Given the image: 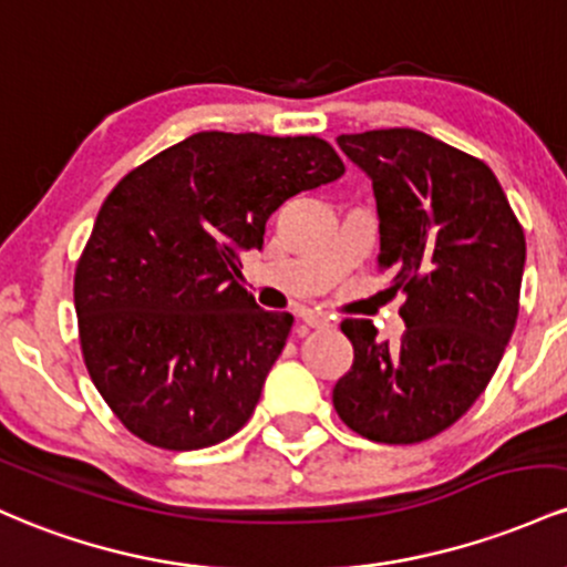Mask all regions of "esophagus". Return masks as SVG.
I'll use <instances>...</instances> for the list:
<instances>
[{
  "mask_svg": "<svg viewBox=\"0 0 567 567\" xmlns=\"http://www.w3.org/2000/svg\"><path fill=\"white\" fill-rule=\"evenodd\" d=\"M300 318H302L305 323H308L310 329H327L329 323H332V321H329L327 316H323V313H316V310H302Z\"/></svg>",
  "mask_w": 567,
  "mask_h": 567,
  "instance_id": "obj_1",
  "label": "esophagus"
}]
</instances>
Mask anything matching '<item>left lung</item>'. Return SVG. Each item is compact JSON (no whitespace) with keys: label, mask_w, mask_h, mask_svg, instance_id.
I'll list each match as a JSON object with an SVG mask.
<instances>
[{"label":"left lung","mask_w":567,"mask_h":567,"mask_svg":"<svg viewBox=\"0 0 567 567\" xmlns=\"http://www.w3.org/2000/svg\"><path fill=\"white\" fill-rule=\"evenodd\" d=\"M372 179L380 270L402 291L399 342L346 318L353 367L337 380L340 421L364 439L415 444L468 412L501 364L519 313L525 233L480 157L412 128L337 138Z\"/></svg>","instance_id":"1"}]
</instances>
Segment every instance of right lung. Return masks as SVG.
Wrapping results in <instances>:
<instances>
[{
  "mask_svg": "<svg viewBox=\"0 0 567 567\" xmlns=\"http://www.w3.org/2000/svg\"><path fill=\"white\" fill-rule=\"evenodd\" d=\"M342 174L318 136L200 131L106 195L74 308L87 374L133 436L182 453L249 423L295 318L257 308L238 251L262 249L284 200Z\"/></svg>",
  "mask_w": 567,
  "mask_h": 567,
  "instance_id": "1",
  "label": "right lung"
}]
</instances>
